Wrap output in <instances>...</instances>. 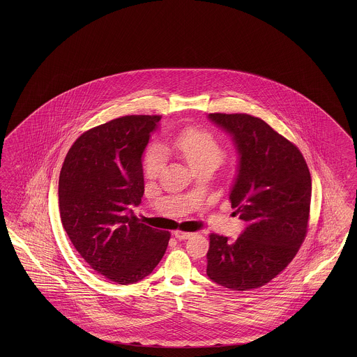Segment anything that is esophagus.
Wrapping results in <instances>:
<instances>
[{
	"label": "esophagus",
	"mask_w": 357,
	"mask_h": 357,
	"mask_svg": "<svg viewBox=\"0 0 357 357\" xmlns=\"http://www.w3.org/2000/svg\"><path fill=\"white\" fill-rule=\"evenodd\" d=\"M174 236H175V238H178V239H188V238L192 237V233H187V231H182V230H175Z\"/></svg>",
	"instance_id": "1"
}]
</instances>
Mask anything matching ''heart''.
<instances>
[{
  "mask_svg": "<svg viewBox=\"0 0 357 357\" xmlns=\"http://www.w3.org/2000/svg\"><path fill=\"white\" fill-rule=\"evenodd\" d=\"M162 151L181 155L194 170L212 165L217 166L222 160L221 144L206 130L187 128L178 133L173 140L162 145ZM144 169L149 176H157L162 169V154L157 148H151L144 157Z\"/></svg>",
  "mask_w": 357,
  "mask_h": 357,
  "instance_id": "heart-1",
  "label": "heart"
}]
</instances>
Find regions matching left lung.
I'll list each match as a JSON object with an SVG mask.
<instances>
[{
  "label": "left lung",
  "mask_w": 357,
  "mask_h": 357,
  "mask_svg": "<svg viewBox=\"0 0 357 357\" xmlns=\"http://www.w3.org/2000/svg\"><path fill=\"white\" fill-rule=\"evenodd\" d=\"M238 154L229 192L231 208L246 222L236 239L211 234L206 275L231 291L267 284L284 270L306 236L312 178L291 141L248 114H209Z\"/></svg>",
  "instance_id": "left-lung-1"
}]
</instances>
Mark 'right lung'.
<instances>
[{"instance_id": "add662e5", "label": "right lung", "mask_w": 357, "mask_h": 357, "mask_svg": "<svg viewBox=\"0 0 357 357\" xmlns=\"http://www.w3.org/2000/svg\"><path fill=\"white\" fill-rule=\"evenodd\" d=\"M160 120L130 115L87 130L60 173L59 208L68 237L93 270L121 285L151 275L170 239L130 209L144 195L142 154Z\"/></svg>"}]
</instances>
